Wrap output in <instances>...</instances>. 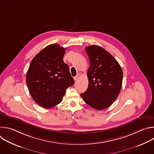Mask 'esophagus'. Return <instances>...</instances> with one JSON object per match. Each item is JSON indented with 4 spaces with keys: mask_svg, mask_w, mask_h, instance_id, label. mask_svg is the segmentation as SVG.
I'll return each instance as SVG.
<instances>
[{
    "mask_svg": "<svg viewBox=\"0 0 154 154\" xmlns=\"http://www.w3.org/2000/svg\"><path fill=\"white\" fill-rule=\"evenodd\" d=\"M79 77H80V74H77L75 77H74V79L75 81H77V80L79 79Z\"/></svg>",
    "mask_w": 154,
    "mask_h": 154,
    "instance_id": "1",
    "label": "esophagus"
}]
</instances>
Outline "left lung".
<instances>
[{
	"label": "left lung",
	"instance_id": "8db88e82",
	"mask_svg": "<svg viewBox=\"0 0 154 154\" xmlns=\"http://www.w3.org/2000/svg\"><path fill=\"white\" fill-rule=\"evenodd\" d=\"M90 59L87 72L89 85L81 96L94 109L101 110L110 106L118 97L122 83L123 72L117 60L98 46L85 48Z\"/></svg>",
	"mask_w": 154,
	"mask_h": 154
}]
</instances>
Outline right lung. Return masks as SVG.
I'll use <instances>...</instances> for the list:
<instances>
[{
	"instance_id": "add662e5",
	"label": "right lung",
	"mask_w": 154,
	"mask_h": 154,
	"mask_svg": "<svg viewBox=\"0 0 154 154\" xmlns=\"http://www.w3.org/2000/svg\"><path fill=\"white\" fill-rule=\"evenodd\" d=\"M65 48L49 45L32 60L26 74L29 92L39 106L50 108L60 103L66 90L74 83L69 66L63 58Z\"/></svg>"
}]
</instances>
